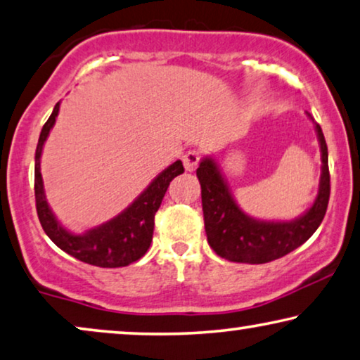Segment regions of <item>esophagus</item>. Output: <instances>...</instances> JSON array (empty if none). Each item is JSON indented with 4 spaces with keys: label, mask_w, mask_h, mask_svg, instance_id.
I'll return each instance as SVG.
<instances>
[{
    "label": "esophagus",
    "mask_w": 360,
    "mask_h": 360,
    "mask_svg": "<svg viewBox=\"0 0 360 360\" xmlns=\"http://www.w3.org/2000/svg\"><path fill=\"white\" fill-rule=\"evenodd\" d=\"M199 161H200V155L199 151L195 150L186 151L184 156H182V163H184L186 171H194L197 168V165H199Z\"/></svg>",
    "instance_id": "34e87169"
}]
</instances>
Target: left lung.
Wrapping results in <instances>:
<instances>
[{"mask_svg":"<svg viewBox=\"0 0 360 360\" xmlns=\"http://www.w3.org/2000/svg\"><path fill=\"white\" fill-rule=\"evenodd\" d=\"M308 117L311 119V115L308 114ZM313 124L321 151L320 187L310 209L293 220H257L245 214L215 160L212 156L202 158L197 178L202 189L207 241L220 257L231 262L264 264L302 246L320 226L330 200V169L325 135L320 125Z\"/></svg>","mask_w":360,"mask_h":360,"instance_id":"left-lung-1","label":"left lung"}]
</instances>
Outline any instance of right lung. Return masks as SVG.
I'll return each mask as SVG.
<instances>
[{"label":"right lung","instance_id":"1","mask_svg":"<svg viewBox=\"0 0 360 360\" xmlns=\"http://www.w3.org/2000/svg\"><path fill=\"white\" fill-rule=\"evenodd\" d=\"M60 110V103L55 104L53 112L42 127L35 150L34 191L37 215L47 236L60 250L70 256L99 267H124L139 261L148 251L153 240L155 214L158 212L161 200L168 191L169 182L176 176L184 173L181 160L174 161L168 168L161 171L156 178L146 186V189L131 202L127 209L115 215L105 224H101L84 233H73L65 229L50 209L45 199L42 174H40V158L45 140L55 125Z\"/></svg>","mask_w":360,"mask_h":360}]
</instances>
